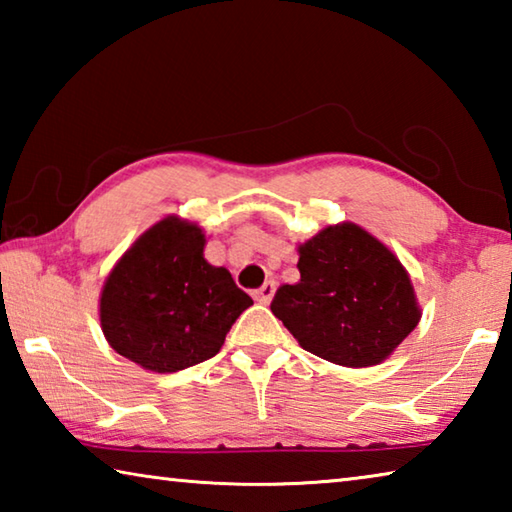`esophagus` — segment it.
I'll list each match as a JSON object with an SVG mask.
<instances>
[{
	"label": "esophagus",
	"mask_w": 512,
	"mask_h": 512,
	"mask_svg": "<svg viewBox=\"0 0 512 512\" xmlns=\"http://www.w3.org/2000/svg\"><path fill=\"white\" fill-rule=\"evenodd\" d=\"M273 293H275V282H264L262 287H259L253 293V296H255L257 302H262V305H268V302H271V298H273Z\"/></svg>",
	"instance_id": "obj_1"
}]
</instances>
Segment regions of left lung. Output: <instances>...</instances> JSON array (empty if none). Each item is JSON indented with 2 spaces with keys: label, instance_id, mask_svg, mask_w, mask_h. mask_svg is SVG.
I'll use <instances>...</instances> for the list:
<instances>
[{
  "label": "left lung",
  "instance_id": "8db88e82",
  "mask_svg": "<svg viewBox=\"0 0 512 512\" xmlns=\"http://www.w3.org/2000/svg\"><path fill=\"white\" fill-rule=\"evenodd\" d=\"M298 255L300 280L277 289L271 311L302 350L345 368L377 366L420 323L409 271L361 225H325Z\"/></svg>",
  "mask_w": 512,
  "mask_h": 512
}]
</instances>
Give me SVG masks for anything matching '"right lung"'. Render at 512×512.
<instances>
[{
    "instance_id": "right-lung-1",
    "label": "right lung",
    "mask_w": 512,
    "mask_h": 512,
    "mask_svg": "<svg viewBox=\"0 0 512 512\" xmlns=\"http://www.w3.org/2000/svg\"><path fill=\"white\" fill-rule=\"evenodd\" d=\"M205 244L201 225L171 214L119 257L99 298L112 350L151 372L185 370L221 350L253 298L207 262Z\"/></svg>"
}]
</instances>
